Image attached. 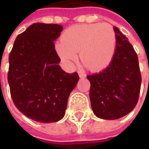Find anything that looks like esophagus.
I'll return each mask as SVG.
<instances>
[{"label": "esophagus", "mask_w": 149, "mask_h": 149, "mask_svg": "<svg viewBox=\"0 0 149 149\" xmlns=\"http://www.w3.org/2000/svg\"><path fill=\"white\" fill-rule=\"evenodd\" d=\"M78 74H79V78H85V76H86L84 74H83L82 72H80V71L78 72Z\"/></svg>", "instance_id": "obj_1"}]
</instances>
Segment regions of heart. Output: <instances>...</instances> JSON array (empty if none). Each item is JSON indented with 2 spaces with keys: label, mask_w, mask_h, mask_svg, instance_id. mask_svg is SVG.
<instances>
[{
  "label": "heart",
  "mask_w": 149,
  "mask_h": 149,
  "mask_svg": "<svg viewBox=\"0 0 149 149\" xmlns=\"http://www.w3.org/2000/svg\"><path fill=\"white\" fill-rule=\"evenodd\" d=\"M116 35L108 24L77 25L66 29L55 50L64 64L73 67L80 60L91 71H100L110 65L116 49Z\"/></svg>",
  "instance_id": "b5f03b06"
}]
</instances>
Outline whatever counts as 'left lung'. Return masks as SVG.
<instances>
[{"label": "left lung", "mask_w": 149, "mask_h": 149, "mask_svg": "<svg viewBox=\"0 0 149 149\" xmlns=\"http://www.w3.org/2000/svg\"><path fill=\"white\" fill-rule=\"evenodd\" d=\"M116 49L110 65L98 74H90L89 98L91 108L98 118L118 119L135 108L140 93L139 59L128 38L113 27Z\"/></svg>", "instance_id": "1"}]
</instances>
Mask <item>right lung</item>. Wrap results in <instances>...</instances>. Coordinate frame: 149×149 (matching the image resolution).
I'll return each instance as SVG.
<instances>
[{
    "label": "right lung",
    "instance_id": "obj_1",
    "mask_svg": "<svg viewBox=\"0 0 149 149\" xmlns=\"http://www.w3.org/2000/svg\"><path fill=\"white\" fill-rule=\"evenodd\" d=\"M63 27L35 23L15 40L9 55L8 83L15 107L40 123L57 122L65 116L70 94L79 75L59 65L54 40Z\"/></svg>",
    "mask_w": 149,
    "mask_h": 149
}]
</instances>
